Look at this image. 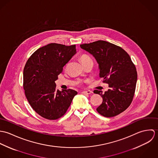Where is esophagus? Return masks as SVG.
<instances>
[{
  "mask_svg": "<svg viewBox=\"0 0 158 158\" xmlns=\"http://www.w3.org/2000/svg\"><path fill=\"white\" fill-rule=\"evenodd\" d=\"M92 93V92L91 90H86V91H83L82 92V94H87V95H89V94H91Z\"/></svg>",
  "mask_w": 158,
  "mask_h": 158,
  "instance_id": "esophagus-1",
  "label": "esophagus"
}]
</instances>
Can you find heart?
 <instances>
[{"mask_svg":"<svg viewBox=\"0 0 158 158\" xmlns=\"http://www.w3.org/2000/svg\"><path fill=\"white\" fill-rule=\"evenodd\" d=\"M80 59V61L83 66L86 64H88V63H92V60L91 58L89 56H88L86 54H83V55H81Z\"/></svg>","mask_w":158,"mask_h":158,"instance_id":"obj_1","label":"heart"}]
</instances>
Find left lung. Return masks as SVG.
Returning <instances> with one entry per match:
<instances>
[{
  "mask_svg": "<svg viewBox=\"0 0 158 158\" xmlns=\"http://www.w3.org/2000/svg\"><path fill=\"white\" fill-rule=\"evenodd\" d=\"M80 47L95 58L98 64L99 77L110 88L104 94L101 90L94 91L103 98L97 111L106 117L123 112L133 100L137 79L130 55L120 47L105 41L81 44Z\"/></svg>",
  "mask_w": 158,
  "mask_h": 158,
  "instance_id": "obj_1",
  "label": "left lung"
}]
</instances>
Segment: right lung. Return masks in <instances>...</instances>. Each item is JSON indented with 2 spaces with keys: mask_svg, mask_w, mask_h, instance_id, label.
I'll return each mask as SVG.
<instances>
[{
  "mask_svg": "<svg viewBox=\"0 0 158 158\" xmlns=\"http://www.w3.org/2000/svg\"><path fill=\"white\" fill-rule=\"evenodd\" d=\"M77 53L75 45L51 43L40 48L23 69V89L31 108L41 117L56 120L67 111L77 92L56 89L55 81Z\"/></svg>",
  "mask_w": 158,
  "mask_h": 158,
  "instance_id": "obj_1",
  "label": "right lung"
}]
</instances>
